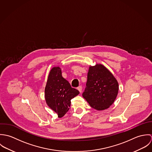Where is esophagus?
Segmentation results:
<instances>
[{"label":"esophagus","mask_w":152,"mask_h":152,"mask_svg":"<svg viewBox=\"0 0 152 152\" xmlns=\"http://www.w3.org/2000/svg\"><path fill=\"white\" fill-rule=\"evenodd\" d=\"M77 89H78L80 92H82V89H83L82 86H79V87L77 88Z\"/></svg>","instance_id":"34e87169"}]
</instances>
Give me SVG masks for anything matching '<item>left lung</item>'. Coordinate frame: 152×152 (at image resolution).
Segmentation results:
<instances>
[{
	"label": "left lung",
	"mask_w": 152,
	"mask_h": 152,
	"mask_svg": "<svg viewBox=\"0 0 152 152\" xmlns=\"http://www.w3.org/2000/svg\"><path fill=\"white\" fill-rule=\"evenodd\" d=\"M118 81L108 69L101 64L89 67L83 97L90 106L98 110L108 108L118 93Z\"/></svg>",
	"instance_id": "obj_1"
}]
</instances>
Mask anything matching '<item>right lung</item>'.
<instances>
[{
    "label": "right lung",
    "mask_w": 152,
    "mask_h": 152,
    "mask_svg": "<svg viewBox=\"0 0 152 152\" xmlns=\"http://www.w3.org/2000/svg\"><path fill=\"white\" fill-rule=\"evenodd\" d=\"M79 94L63 77L60 67L51 69L45 88V98L48 106L58 114V118L63 117L68 112L71 100Z\"/></svg>",
    "instance_id": "add662e5"
}]
</instances>
